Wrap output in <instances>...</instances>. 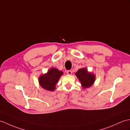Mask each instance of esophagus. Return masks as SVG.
Listing matches in <instances>:
<instances>
[{
  "mask_svg": "<svg viewBox=\"0 0 130 130\" xmlns=\"http://www.w3.org/2000/svg\"><path fill=\"white\" fill-rule=\"evenodd\" d=\"M67 74L68 75H71L72 74V71L69 70H68L67 71Z\"/></svg>",
  "mask_w": 130,
  "mask_h": 130,
  "instance_id": "1",
  "label": "esophagus"
}]
</instances>
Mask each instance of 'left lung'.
<instances>
[{"label": "left lung", "mask_w": 130, "mask_h": 130, "mask_svg": "<svg viewBox=\"0 0 130 130\" xmlns=\"http://www.w3.org/2000/svg\"><path fill=\"white\" fill-rule=\"evenodd\" d=\"M76 76L80 81L84 88L91 86L95 81V76L93 74L89 73L85 68L79 69L76 73Z\"/></svg>", "instance_id": "1"}]
</instances>
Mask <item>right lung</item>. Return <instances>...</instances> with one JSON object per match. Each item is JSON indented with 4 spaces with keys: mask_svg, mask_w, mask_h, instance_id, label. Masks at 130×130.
Here are the masks:
<instances>
[{
    "mask_svg": "<svg viewBox=\"0 0 130 130\" xmlns=\"http://www.w3.org/2000/svg\"><path fill=\"white\" fill-rule=\"evenodd\" d=\"M63 72L57 69L51 68L47 74L41 75L39 77V83L44 89L53 91L55 90V85Z\"/></svg>",
    "mask_w": 130,
    "mask_h": 130,
    "instance_id": "obj_1",
    "label": "right lung"
}]
</instances>
